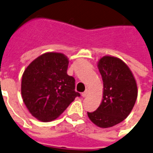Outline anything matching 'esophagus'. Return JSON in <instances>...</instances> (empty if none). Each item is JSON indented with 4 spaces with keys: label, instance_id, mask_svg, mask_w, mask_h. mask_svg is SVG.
I'll return each mask as SVG.
<instances>
[{
    "label": "esophagus",
    "instance_id": "obj_1",
    "mask_svg": "<svg viewBox=\"0 0 153 153\" xmlns=\"http://www.w3.org/2000/svg\"><path fill=\"white\" fill-rule=\"evenodd\" d=\"M87 95H88L87 91H85L84 93H82V97H87Z\"/></svg>",
    "mask_w": 153,
    "mask_h": 153
}]
</instances>
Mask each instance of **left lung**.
Instances as JSON below:
<instances>
[{"label": "left lung", "instance_id": "8db88e82", "mask_svg": "<svg viewBox=\"0 0 153 153\" xmlns=\"http://www.w3.org/2000/svg\"><path fill=\"white\" fill-rule=\"evenodd\" d=\"M97 67L104 84L103 100L96 111L87 114L97 126L108 128L129 115L137 100V84L130 68L119 58L102 57Z\"/></svg>", "mask_w": 153, "mask_h": 153}]
</instances>
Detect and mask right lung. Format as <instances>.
Segmentation results:
<instances>
[{
	"label": "right lung",
	"instance_id": "right-lung-1",
	"mask_svg": "<svg viewBox=\"0 0 153 153\" xmlns=\"http://www.w3.org/2000/svg\"><path fill=\"white\" fill-rule=\"evenodd\" d=\"M68 58L62 53L38 56L24 71L21 93L33 116L43 122L56 119L80 94L74 90L75 79L67 73Z\"/></svg>",
	"mask_w": 153,
	"mask_h": 153
}]
</instances>
